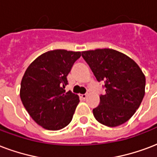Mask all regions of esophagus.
Masks as SVG:
<instances>
[{
	"label": "esophagus",
	"mask_w": 157,
	"mask_h": 157,
	"mask_svg": "<svg viewBox=\"0 0 157 157\" xmlns=\"http://www.w3.org/2000/svg\"><path fill=\"white\" fill-rule=\"evenodd\" d=\"M80 97H81V99H82V100H85V99L87 97V94H80Z\"/></svg>",
	"instance_id": "34e87169"
}]
</instances>
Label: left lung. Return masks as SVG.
<instances>
[{
	"instance_id": "obj_1",
	"label": "left lung",
	"mask_w": 157,
	"mask_h": 157,
	"mask_svg": "<svg viewBox=\"0 0 157 157\" xmlns=\"http://www.w3.org/2000/svg\"><path fill=\"white\" fill-rule=\"evenodd\" d=\"M99 82L104 81L105 94L93 109L99 123L117 127L130 119L145 94L146 78L134 61L110 48L81 52Z\"/></svg>"
}]
</instances>
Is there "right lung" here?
Returning <instances> with one entry per match:
<instances>
[{
    "instance_id": "add662e5",
    "label": "right lung",
    "mask_w": 157,
    "mask_h": 157,
    "mask_svg": "<svg viewBox=\"0 0 157 157\" xmlns=\"http://www.w3.org/2000/svg\"><path fill=\"white\" fill-rule=\"evenodd\" d=\"M81 52L48 51L26 69L20 85V99L30 117L48 130H60L70 124L79 96L66 92L67 76Z\"/></svg>"
}]
</instances>
